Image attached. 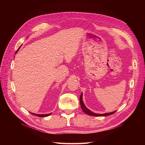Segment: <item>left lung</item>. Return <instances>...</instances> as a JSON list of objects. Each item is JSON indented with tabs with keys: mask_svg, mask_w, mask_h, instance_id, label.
Here are the masks:
<instances>
[{
	"mask_svg": "<svg viewBox=\"0 0 145 145\" xmlns=\"http://www.w3.org/2000/svg\"><path fill=\"white\" fill-rule=\"evenodd\" d=\"M80 103L81 108L82 109V110L83 111V112L86 113V114H88V115H90V116H107L111 115V114H112L116 112V111H114V112H110V113H105V114H95V113H94L92 111H91L90 110H89V109L85 106V104L83 103V102L82 93L81 94V95L80 96Z\"/></svg>",
	"mask_w": 145,
	"mask_h": 145,
	"instance_id": "obj_1",
	"label": "left lung"
}]
</instances>
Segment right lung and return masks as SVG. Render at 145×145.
<instances>
[{
	"instance_id": "obj_1",
	"label": "right lung",
	"mask_w": 145,
	"mask_h": 145,
	"mask_svg": "<svg viewBox=\"0 0 145 145\" xmlns=\"http://www.w3.org/2000/svg\"><path fill=\"white\" fill-rule=\"evenodd\" d=\"M20 48V47H19ZM19 49L17 50V51H16V52H17V51L19 50ZM31 114H33V115H35V116H38V117H47V116H50V114H51V113H50V114H34V113H31Z\"/></svg>"
}]
</instances>
